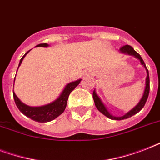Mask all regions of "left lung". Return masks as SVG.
Masks as SVG:
<instances>
[{"label": "left lung", "mask_w": 160, "mask_h": 160, "mask_svg": "<svg viewBox=\"0 0 160 160\" xmlns=\"http://www.w3.org/2000/svg\"><path fill=\"white\" fill-rule=\"evenodd\" d=\"M119 51L121 52V53L126 54V55H133L137 59H139L140 63H141V65H143L145 68V70H146V73H147V76H146V81H145V88H144V94H143V96H142L141 100H139V102L138 103V105L136 106L133 108V109L129 111L128 113L123 115L121 117H116L114 116V115H112L109 111H108V109L105 107V105L103 104V102L100 100V98L98 96V95L95 92V90H94V92H93V98H94V101H95V105L96 106V108L98 109V110L100 112H101L104 115H105L106 117L109 118V119H115V120H121V119H128L129 117L133 116L137 113H139L142 109H143V107L145 105V103L147 101V99H148V96H149V70L147 69L146 65L144 64V60L142 59V57L140 56L139 53H137L136 51H134L133 47L129 45H125V46H122L121 48L119 49Z\"/></svg>", "instance_id": "1"}]
</instances>
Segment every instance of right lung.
<instances>
[{
  "label": "right lung",
  "instance_id": "1",
  "mask_svg": "<svg viewBox=\"0 0 160 160\" xmlns=\"http://www.w3.org/2000/svg\"><path fill=\"white\" fill-rule=\"evenodd\" d=\"M38 46L39 47L40 46L41 47H47V46H49V45L46 43L39 44V45L36 46V47H38ZM29 51H27L24 55L23 57L21 58V60H20V63H19V66L21 65L24 57L26 56V54L28 53ZM80 81H81V80H78L76 81H73V82L69 83L68 85H66L65 89L63 90V91L61 92L60 96L55 101L50 103L48 105L39 107H31L29 106V105H26L19 100V98L16 96V95L13 91V96L14 100H15V103H16V106L19 109V110L22 114H25L26 116L29 117L30 119H33V120H35L36 122H40V123L50 122L51 120L55 119V118H57L59 115H60L64 112L65 107H66V105H67L68 97H69L70 92L80 84Z\"/></svg>",
  "mask_w": 160,
  "mask_h": 160
}]
</instances>
